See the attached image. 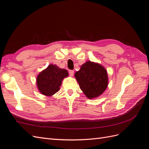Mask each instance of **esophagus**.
Returning <instances> with one entry per match:
<instances>
[{
    "label": "esophagus",
    "instance_id": "esophagus-1",
    "mask_svg": "<svg viewBox=\"0 0 149 149\" xmlns=\"http://www.w3.org/2000/svg\"><path fill=\"white\" fill-rule=\"evenodd\" d=\"M69 73H70V75L72 77V76H73V74H74V71H73V70H70V71H69Z\"/></svg>",
    "mask_w": 149,
    "mask_h": 149
}]
</instances>
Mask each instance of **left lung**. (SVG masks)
<instances>
[{
  "label": "left lung",
  "mask_w": 149,
  "mask_h": 149,
  "mask_svg": "<svg viewBox=\"0 0 149 149\" xmlns=\"http://www.w3.org/2000/svg\"><path fill=\"white\" fill-rule=\"evenodd\" d=\"M79 88L88 98H97L105 91L109 84L106 69L100 63L87 61L74 74Z\"/></svg>",
  "instance_id": "8db88e82"
}]
</instances>
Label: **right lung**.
Returning <instances> with one entry per match:
<instances>
[{
	"instance_id": "add662e5",
	"label": "right lung",
	"mask_w": 149,
	"mask_h": 149,
	"mask_svg": "<svg viewBox=\"0 0 149 149\" xmlns=\"http://www.w3.org/2000/svg\"><path fill=\"white\" fill-rule=\"evenodd\" d=\"M68 75L66 70L61 69L56 65H49L40 72L36 78L38 91L45 96H53L59 91L63 80Z\"/></svg>"
}]
</instances>
